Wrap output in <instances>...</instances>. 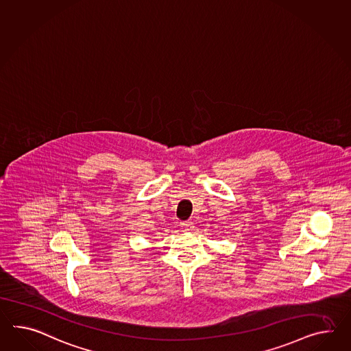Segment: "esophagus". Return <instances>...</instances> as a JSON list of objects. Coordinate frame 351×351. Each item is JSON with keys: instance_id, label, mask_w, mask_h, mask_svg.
<instances>
[{"instance_id": "1", "label": "esophagus", "mask_w": 351, "mask_h": 351, "mask_svg": "<svg viewBox=\"0 0 351 351\" xmlns=\"http://www.w3.org/2000/svg\"><path fill=\"white\" fill-rule=\"evenodd\" d=\"M192 221H189V220H187V221H182L180 223V228L184 230V232H189V230H191V228H192Z\"/></svg>"}]
</instances>
